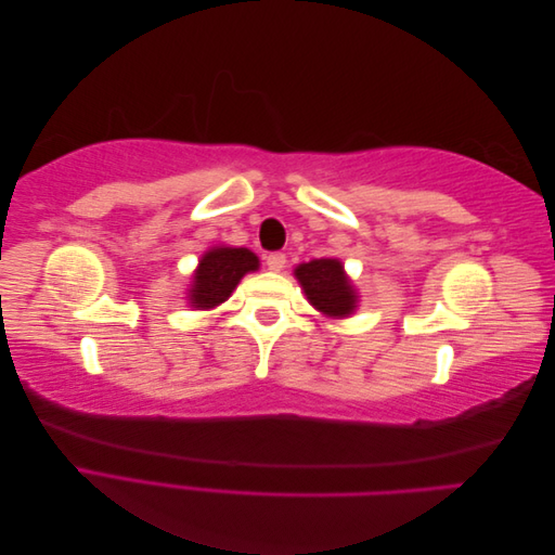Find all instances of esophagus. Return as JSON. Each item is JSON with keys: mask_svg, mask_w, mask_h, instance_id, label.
Instances as JSON below:
<instances>
[{"mask_svg": "<svg viewBox=\"0 0 555 555\" xmlns=\"http://www.w3.org/2000/svg\"><path fill=\"white\" fill-rule=\"evenodd\" d=\"M284 263H287V257H284V251H271V255L266 257L268 271H273V273H280L282 268H284Z\"/></svg>", "mask_w": 555, "mask_h": 555, "instance_id": "34e87169", "label": "esophagus"}]
</instances>
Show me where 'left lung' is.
<instances>
[{
    "label": "left lung",
    "mask_w": 555,
    "mask_h": 555,
    "mask_svg": "<svg viewBox=\"0 0 555 555\" xmlns=\"http://www.w3.org/2000/svg\"><path fill=\"white\" fill-rule=\"evenodd\" d=\"M294 275L319 312L328 317H349L357 310V289L351 287L345 266L338 259H312L300 263Z\"/></svg>",
    "instance_id": "left-lung-1"
}]
</instances>
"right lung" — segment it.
<instances>
[{"label": "right lung", "instance_id": "add662e5", "mask_svg": "<svg viewBox=\"0 0 555 555\" xmlns=\"http://www.w3.org/2000/svg\"><path fill=\"white\" fill-rule=\"evenodd\" d=\"M259 259L247 247H210L192 275L190 304L208 310L224 304L245 273L257 271Z\"/></svg>", "mask_w": 555, "mask_h": 555}]
</instances>
